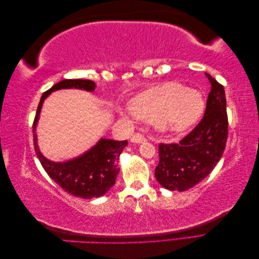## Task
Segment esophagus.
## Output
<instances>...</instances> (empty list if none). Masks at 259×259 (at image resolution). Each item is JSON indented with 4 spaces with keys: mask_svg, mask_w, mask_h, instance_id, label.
Returning a JSON list of instances; mask_svg holds the SVG:
<instances>
[{
    "mask_svg": "<svg viewBox=\"0 0 259 259\" xmlns=\"http://www.w3.org/2000/svg\"><path fill=\"white\" fill-rule=\"evenodd\" d=\"M131 142L135 143V144H142V143L146 142V137L144 135H142V134H139V133H137V134L132 136Z\"/></svg>",
    "mask_w": 259,
    "mask_h": 259,
    "instance_id": "34e87169",
    "label": "esophagus"
}]
</instances>
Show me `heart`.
<instances>
[{"label":"heart","instance_id":"obj_1","mask_svg":"<svg viewBox=\"0 0 259 259\" xmlns=\"http://www.w3.org/2000/svg\"><path fill=\"white\" fill-rule=\"evenodd\" d=\"M130 109L140 119L154 121L163 132L183 133L200 120L205 100L197 90L166 82L140 93L131 100Z\"/></svg>","mask_w":259,"mask_h":259}]
</instances>
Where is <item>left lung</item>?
Segmentation results:
<instances>
[{
	"label": "left lung",
	"instance_id": "1",
	"mask_svg": "<svg viewBox=\"0 0 259 259\" xmlns=\"http://www.w3.org/2000/svg\"><path fill=\"white\" fill-rule=\"evenodd\" d=\"M210 92L205 113L195 128L178 144H160L155 178L168 190L186 191L209 175L221 160L228 137L225 90L206 73Z\"/></svg>",
	"mask_w": 259,
	"mask_h": 259
}]
</instances>
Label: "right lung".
Returning <instances> with one entry per match:
<instances>
[{"label": "right lung", "instance_id": "obj_1", "mask_svg": "<svg viewBox=\"0 0 259 259\" xmlns=\"http://www.w3.org/2000/svg\"><path fill=\"white\" fill-rule=\"evenodd\" d=\"M70 89L94 92L96 83L80 79L62 80L43 94L33 122L34 150L46 173L66 192L82 199L99 198L115 184L116 176L120 171L116 162L123 149L127 146V140L119 142L100 138L99 142L88 151L64 162H55L45 158L37 146L35 130L44 100L53 92Z\"/></svg>", "mask_w": 259, "mask_h": 259}]
</instances>
